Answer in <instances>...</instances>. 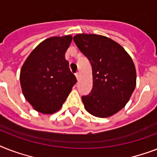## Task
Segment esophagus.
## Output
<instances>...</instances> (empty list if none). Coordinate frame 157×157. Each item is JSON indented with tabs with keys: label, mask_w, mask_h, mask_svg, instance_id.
Segmentation results:
<instances>
[{
	"label": "esophagus",
	"mask_w": 157,
	"mask_h": 157,
	"mask_svg": "<svg viewBox=\"0 0 157 157\" xmlns=\"http://www.w3.org/2000/svg\"><path fill=\"white\" fill-rule=\"evenodd\" d=\"M76 78H77V80L80 78V72H79V71H77V72L76 73Z\"/></svg>",
	"instance_id": "1"
}]
</instances>
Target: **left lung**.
Segmentation results:
<instances>
[{"label": "left lung", "instance_id": "obj_1", "mask_svg": "<svg viewBox=\"0 0 157 157\" xmlns=\"http://www.w3.org/2000/svg\"><path fill=\"white\" fill-rule=\"evenodd\" d=\"M73 40L92 67L93 88L81 97L86 111L111 117L125 106L135 89L134 62L121 45L103 36L77 34Z\"/></svg>", "mask_w": 157, "mask_h": 157}]
</instances>
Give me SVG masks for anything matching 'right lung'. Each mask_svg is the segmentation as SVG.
Instances as JSON below:
<instances>
[{
  "label": "right lung",
  "mask_w": 157,
  "mask_h": 157,
  "mask_svg": "<svg viewBox=\"0 0 157 157\" xmlns=\"http://www.w3.org/2000/svg\"><path fill=\"white\" fill-rule=\"evenodd\" d=\"M71 40L70 35L48 38L33 50L21 68L23 95L37 112L59 111L77 81L65 59Z\"/></svg>",
  "instance_id": "add662e5"
}]
</instances>
